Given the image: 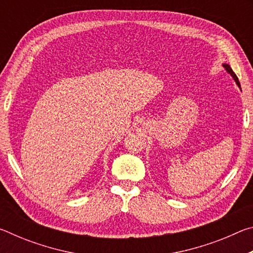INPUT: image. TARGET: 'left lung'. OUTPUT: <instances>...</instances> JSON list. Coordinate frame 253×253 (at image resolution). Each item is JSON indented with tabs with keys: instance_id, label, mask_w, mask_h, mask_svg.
Instances as JSON below:
<instances>
[{
	"instance_id": "8db88e82",
	"label": "left lung",
	"mask_w": 253,
	"mask_h": 253,
	"mask_svg": "<svg viewBox=\"0 0 253 253\" xmlns=\"http://www.w3.org/2000/svg\"><path fill=\"white\" fill-rule=\"evenodd\" d=\"M223 68H224V69L226 70V72H228V74H230V75H231V77H232V78L234 79L235 84H238V87L240 88V90H241V85H240V83H239V79H238V77H237V75L234 74L233 70L231 69V67H230L229 65H226V63H223Z\"/></svg>"
}]
</instances>
